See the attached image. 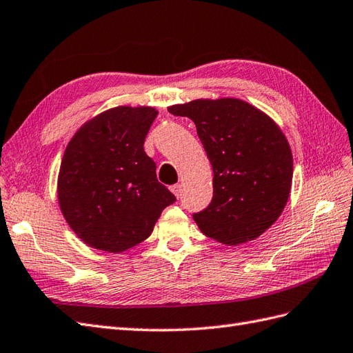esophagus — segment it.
Listing matches in <instances>:
<instances>
[{"label": "esophagus", "mask_w": 353, "mask_h": 353, "mask_svg": "<svg viewBox=\"0 0 353 353\" xmlns=\"http://www.w3.org/2000/svg\"><path fill=\"white\" fill-rule=\"evenodd\" d=\"M170 191L173 192L177 198L180 196V194H182V185L180 183H177V185H173V186H170Z\"/></svg>", "instance_id": "1"}]
</instances>
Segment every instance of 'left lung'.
Masks as SVG:
<instances>
[{
  "mask_svg": "<svg viewBox=\"0 0 353 353\" xmlns=\"http://www.w3.org/2000/svg\"><path fill=\"white\" fill-rule=\"evenodd\" d=\"M168 112L194 121L213 167V198L194 213L201 232L223 245L259 237L291 192L292 153L279 126L237 98L195 99Z\"/></svg>",
  "mask_w": 353,
  "mask_h": 353,
  "instance_id": "1",
  "label": "left lung"
}]
</instances>
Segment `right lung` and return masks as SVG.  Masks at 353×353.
Returning a JSON list of instances; mask_svg holds the SVG:
<instances>
[{
  "label": "right lung",
  "instance_id": "right-lung-1",
  "mask_svg": "<svg viewBox=\"0 0 353 353\" xmlns=\"http://www.w3.org/2000/svg\"><path fill=\"white\" fill-rule=\"evenodd\" d=\"M157 114L153 107H114L86 122L68 143L58 200L88 246L112 254L134 248L176 201L143 148Z\"/></svg>",
  "mask_w": 353,
  "mask_h": 353
}]
</instances>
